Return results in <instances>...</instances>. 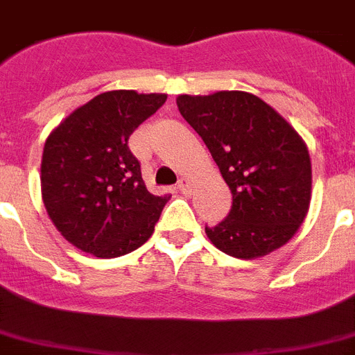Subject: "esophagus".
Here are the masks:
<instances>
[{"label":"esophagus","mask_w":355,"mask_h":355,"mask_svg":"<svg viewBox=\"0 0 355 355\" xmlns=\"http://www.w3.org/2000/svg\"><path fill=\"white\" fill-rule=\"evenodd\" d=\"M178 189L184 193V195H187V193H191V180L189 178H180L178 180Z\"/></svg>","instance_id":"obj_1"}]
</instances>
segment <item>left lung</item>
<instances>
[{"mask_svg": "<svg viewBox=\"0 0 355 355\" xmlns=\"http://www.w3.org/2000/svg\"><path fill=\"white\" fill-rule=\"evenodd\" d=\"M180 114L202 138L232 189L227 217L206 235L237 259L284 246L306 217L312 162L299 132L273 107L244 91L180 94Z\"/></svg>", "mask_w": 355, "mask_h": 355, "instance_id": "8db88e82", "label": "left lung"}]
</instances>
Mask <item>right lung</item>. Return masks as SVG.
I'll return each mask as SVG.
<instances>
[{"label":"right lung","instance_id":"obj_1","mask_svg":"<svg viewBox=\"0 0 355 355\" xmlns=\"http://www.w3.org/2000/svg\"><path fill=\"white\" fill-rule=\"evenodd\" d=\"M166 98L123 89L98 94L45 140L43 204L58 232L78 250L120 257L155 232L169 195L148 191L128 140Z\"/></svg>","mask_w":355,"mask_h":355}]
</instances>
